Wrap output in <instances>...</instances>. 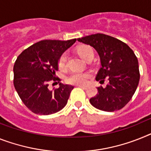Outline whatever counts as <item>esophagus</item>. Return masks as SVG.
Returning a JSON list of instances; mask_svg holds the SVG:
<instances>
[{
	"instance_id": "34e87169",
	"label": "esophagus",
	"mask_w": 151,
	"mask_h": 151,
	"mask_svg": "<svg viewBox=\"0 0 151 151\" xmlns=\"http://www.w3.org/2000/svg\"><path fill=\"white\" fill-rule=\"evenodd\" d=\"M78 87H81V88H82V89H87V87H86V86H83V85H78Z\"/></svg>"
}]
</instances>
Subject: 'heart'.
<instances>
[{"label":"heart","instance_id":"obj_1","mask_svg":"<svg viewBox=\"0 0 151 151\" xmlns=\"http://www.w3.org/2000/svg\"><path fill=\"white\" fill-rule=\"evenodd\" d=\"M78 53L87 61L91 58H93V52L91 47L87 46L81 47L78 49ZM58 67L61 70L65 69L67 67V54L64 53L60 55L58 60ZM90 78V75L84 72H73L67 78V82L73 85H83L87 83V80Z\"/></svg>","mask_w":151,"mask_h":151}]
</instances>
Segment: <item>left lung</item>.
I'll list each match as a JSON object with an SVG mask.
<instances>
[{
  "instance_id": "8db88e82",
  "label": "left lung",
  "mask_w": 151,
  "mask_h": 151,
  "mask_svg": "<svg viewBox=\"0 0 151 151\" xmlns=\"http://www.w3.org/2000/svg\"><path fill=\"white\" fill-rule=\"evenodd\" d=\"M79 42L97 50L101 69L96 80L109 81L107 86L97 87V93L90 103L101 111L113 112L124 107L132 98L140 80L138 60L130 47L118 39L104 34H95L78 38Z\"/></svg>"
}]
</instances>
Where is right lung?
Returning <instances> with one entry per match:
<instances>
[{
  "instance_id": "add662e5",
  "label": "right lung",
  "mask_w": 151,
  "mask_h": 151,
  "mask_svg": "<svg viewBox=\"0 0 151 151\" xmlns=\"http://www.w3.org/2000/svg\"><path fill=\"white\" fill-rule=\"evenodd\" d=\"M76 40H40L17 57L14 66V85L23 103L33 113L52 114L68 103L73 87L60 83L55 72L60 55ZM50 82H58L60 87L50 91L47 88Z\"/></svg>"
}]
</instances>
